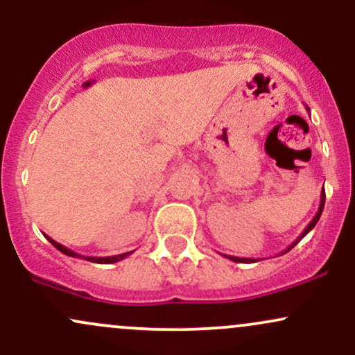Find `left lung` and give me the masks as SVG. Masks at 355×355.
<instances>
[{"instance_id": "1", "label": "left lung", "mask_w": 355, "mask_h": 355, "mask_svg": "<svg viewBox=\"0 0 355 355\" xmlns=\"http://www.w3.org/2000/svg\"><path fill=\"white\" fill-rule=\"evenodd\" d=\"M306 109H307V110H309V107H307V105H306ZM324 202H326V193H324V190H322V191H321V203H319V210H318V213H315V215H314V218L309 221V225H307V226H306V228H304V232H302V233L300 234V236H297V240H296V241H294V243H291V245H289L288 248H286V250H284V251H283V253H281V254L288 253V251H289V250H291V248H294V246H296V245H297V243H300V241L302 240V238H304V236H306V234H307V233H309V232H311V230H313V228H314V226H315V223H318V221H319V218H321V213H322V210H324ZM223 256H225V258L232 259V261H234V263H254V261H259V259H258V258H238V256H228V254H223Z\"/></svg>"}]
</instances>
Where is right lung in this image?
Masks as SVG:
<instances>
[{
    "mask_svg": "<svg viewBox=\"0 0 355 355\" xmlns=\"http://www.w3.org/2000/svg\"><path fill=\"white\" fill-rule=\"evenodd\" d=\"M46 238H48V241L51 243V245L58 248V250L61 251V253H64V254H67V256H72V258H84V259H87V261H92V263H99V264H110V263H117V261H121V259L127 258V256H129V254H132V251H130V253H122V254H117V256H104V258H96V256H80V254L76 253V251L69 250V248L62 246L61 243L54 241L53 238H49V236H46Z\"/></svg>",
    "mask_w": 355,
    "mask_h": 355,
    "instance_id": "1",
    "label": "right lung"
}]
</instances>
